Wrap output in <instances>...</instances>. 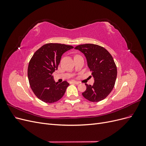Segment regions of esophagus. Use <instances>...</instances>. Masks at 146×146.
I'll return each mask as SVG.
<instances>
[{"label": "esophagus", "mask_w": 146, "mask_h": 146, "mask_svg": "<svg viewBox=\"0 0 146 146\" xmlns=\"http://www.w3.org/2000/svg\"><path fill=\"white\" fill-rule=\"evenodd\" d=\"M71 83L76 84V85H78V84L80 83V82H77V81H72V82H71Z\"/></svg>", "instance_id": "obj_1"}]
</instances>
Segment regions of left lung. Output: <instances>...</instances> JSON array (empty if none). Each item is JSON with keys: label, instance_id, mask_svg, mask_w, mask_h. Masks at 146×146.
I'll use <instances>...</instances> for the list:
<instances>
[{"label": "left lung", "instance_id": "8db88e82", "mask_svg": "<svg viewBox=\"0 0 146 146\" xmlns=\"http://www.w3.org/2000/svg\"><path fill=\"white\" fill-rule=\"evenodd\" d=\"M85 55L88 68L94 78L92 85L86 86L83 96L93 102L104 100L113 90L117 77V68L111 55L103 47L85 44L75 47Z\"/></svg>", "mask_w": 146, "mask_h": 146}]
</instances>
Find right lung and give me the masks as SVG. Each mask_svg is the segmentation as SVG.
Wrapping results in <instances>:
<instances>
[{
    "instance_id": "1",
    "label": "right lung",
    "mask_w": 146,
    "mask_h": 146,
    "mask_svg": "<svg viewBox=\"0 0 146 146\" xmlns=\"http://www.w3.org/2000/svg\"><path fill=\"white\" fill-rule=\"evenodd\" d=\"M74 47L58 43L42 46L35 52L28 67V78L31 88L37 98L46 103H54L64 94L69 83H56L52 76L58 69L61 56Z\"/></svg>"
}]
</instances>
